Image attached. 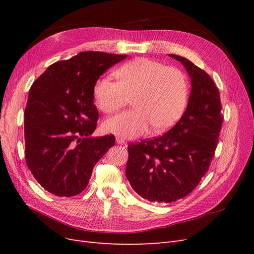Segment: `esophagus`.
Returning a JSON list of instances; mask_svg holds the SVG:
<instances>
[{
  "mask_svg": "<svg viewBox=\"0 0 254 254\" xmlns=\"http://www.w3.org/2000/svg\"><path fill=\"white\" fill-rule=\"evenodd\" d=\"M115 141H117V143H118L119 145H126V141L123 140L122 137H120V136H118L117 139H115Z\"/></svg>",
  "mask_w": 254,
  "mask_h": 254,
  "instance_id": "obj_1",
  "label": "esophagus"
}]
</instances>
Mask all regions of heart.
Segmentation results:
<instances>
[{
    "label": "heart",
    "instance_id": "heart-1",
    "mask_svg": "<svg viewBox=\"0 0 254 254\" xmlns=\"http://www.w3.org/2000/svg\"><path fill=\"white\" fill-rule=\"evenodd\" d=\"M117 82L98 79L93 88L97 108L105 113L118 111L131 100L133 110L107 119L103 131L131 139L173 127L186 109L189 87L186 76L174 67L147 58H139L114 72Z\"/></svg>",
    "mask_w": 254,
    "mask_h": 254
}]
</instances>
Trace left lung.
Segmentation results:
<instances>
[{"label":"left lung","mask_w":254,"mask_h":254,"mask_svg":"<svg viewBox=\"0 0 254 254\" xmlns=\"http://www.w3.org/2000/svg\"><path fill=\"white\" fill-rule=\"evenodd\" d=\"M190 78L187 110L178 123L156 139L128 145L126 177L151 202H173L193 190L209 170L222 124L219 91L203 70L182 56Z\"/></svg>","instance_id":"1"}]
</instances>
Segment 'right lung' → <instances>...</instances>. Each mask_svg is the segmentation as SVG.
I'll return each instance as SVG.
<instances>
[{
	"label": "right lung",
	"mask_w": 254,
	"mask_h": 254,
	"mask_svg": "<svg viewBox=\"0 0 254 254\" xmlns=\"http://www.w3.org/2000/svg\"><path fill=\"white\" fill-rule=\"evenodd\" d=\"M126 57L82 52L50 65L30 87L24 112L26 164L50 193H81L95 164L115 144L112 134L90 137L98 120L93 88L99 76Z\"/></svg>",
	"instance_id": "1"
}]
</instances>
